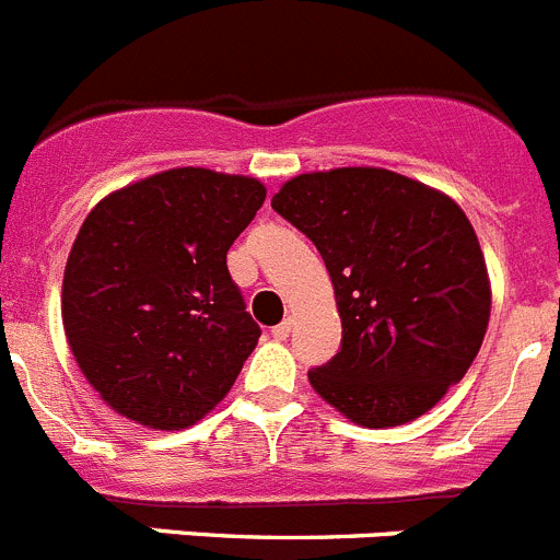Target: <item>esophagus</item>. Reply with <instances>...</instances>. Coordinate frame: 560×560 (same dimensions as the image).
Returning a JSON list of instances; mask_svg holds the SVG:
<instances>
[{
  "mask_svg": "<svg viewBox=\"0 0 560 560\" xmlns=\"http://www.w3.org/2000/svg\"><path fill=\"white\" fill-rule=\"evenodd\" d=\"M271 336H275L277 341H285V338L291 336V319L280 322V325H277V327H271Z\"/></svg>",
  "mask_w": 560,
  "mask_h": 560,
  "instance_id": "34e87169",
  "label": "esophagus"
}]
</instances>
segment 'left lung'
Listing matches in <instances>:
<instances>
[{
	"label": "left lung",
	"instance_id": "obj_1",
	"mask_svg": "<svg viewBox=\"0 0 560 560\" xmlns=\"http://www.w3.org/2000/svg\"><path fill=\"white\" fill-rule=\"evenodd\" d=\"M271 208L330 271L341 350L307 381L363 428L413 422L483 343L491 285L478 235L447 194L388 168L300 174Z\"/></svg>",
	"mask_w": 560,
	"mask_h": 560
}]
</instances>
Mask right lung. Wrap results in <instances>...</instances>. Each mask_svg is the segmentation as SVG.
Listing matches in <instances>:
<instances>
[{
	"label": "right lung",
	"instance_id": "obj_1",
	"mask_svg": "<svg viewBox=\"0 0 560 560\" xmlns=\"http://www.w3.org/2000/svg\"><path fill=\"white\" fill-rule=\"evenodd\" d=\"M264 199L255 177L168 168L113 191L82 222L63 327L77 366L116 413L179 430L233 388L260 327L228 249Z\"/></svg>",
	"mask_w": 560,
	"mask_h": 560
}]
</instances>
